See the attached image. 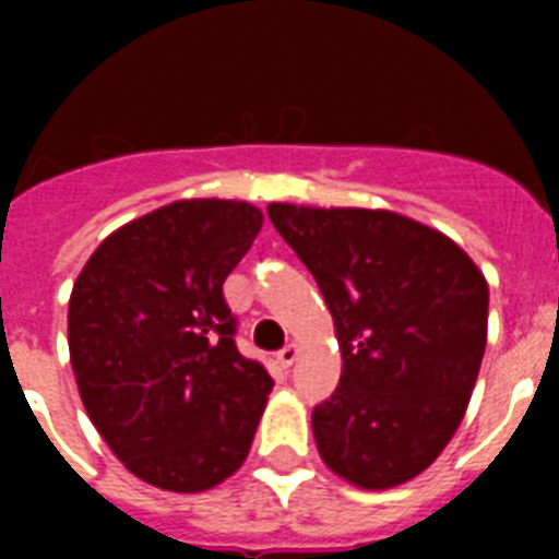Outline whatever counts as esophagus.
Returning a JSON list of instances; mask_svg holds the SVG:
<instances>
[{
    "instance_id": "1",
    "label": "esophagus",
    "mask_w": 559,
    "mask_h": 559,
    "mask_svg": "<svg viewBox=\"0 0 559 559\" xmlns=\"http://www.w3.org/2000/svg\"><path fill=\"white\" fill-rule=\"evenodd\" d=\"M296 359H298V345H296V342H289L287 348L278 350V362H281V366H284V368L293 366Z\"/></svg>"
}]
</instances>
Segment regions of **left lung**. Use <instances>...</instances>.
I'll list each match as a JSON object with an SVG mask.
<instances>
[{
  "mask_svg": "<svg viewBox=\"0 0 559 559\" xmlns=\"http://www.w3.org/2000/svg\"><path fill=\"white\" fill-rule=\"evenodd\" d=\"M322 289L342 350L313 408L319 455L362 490L420 476L467 412L487 345V281L455 240L385 209L270 202Z\"/></svg>",
  "mask_w": 559,
  "mask_h": 559,
  "instance_id": "obj_1",
  "label": "left lung"
}]
</instances>
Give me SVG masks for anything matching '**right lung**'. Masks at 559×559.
<instances>
[{"label": "right lung", "mask_w": 559, "mask_h": 559, "mask_svg": "<svg viewBox=\"0 0 559 559\" xmlns=\"http://www.w3.org/2000/svg\"><path fill=\"white\" fill-rule=\"evenodd\" d=\"M263 226L240 200H177L104 237L69 298L83 408L133 476L202 493L249 455L272 380L235 345L223 281Z\"/></svg>", "instance_id": "1"}]
</instances>
